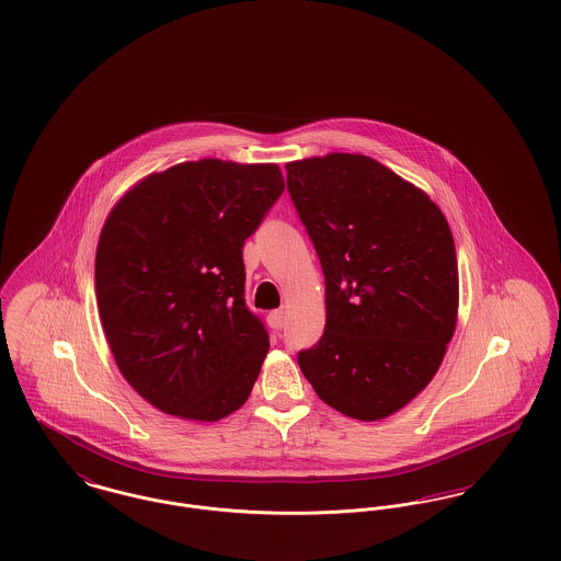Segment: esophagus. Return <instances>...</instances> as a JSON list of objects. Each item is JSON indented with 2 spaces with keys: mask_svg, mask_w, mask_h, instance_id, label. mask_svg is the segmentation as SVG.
<instances>
[{
  "mask_svg": "<svg viewBox=\"0 0 561 561\" xmlns=\"http://www.w3.org/2000/svg\"><path fill=\"white\" fill-rule=\"evenodd\" d=\"M267 323L273 330H282L286 323V313L284 311H271L267 316Z\"/></svg>",
  "mask_w": 561,
  "mask_h": 561,
  "instance_id": "obj_1",
  "label": "esophagus"
}]
</instances>
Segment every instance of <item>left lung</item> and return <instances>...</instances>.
<instances>
[{"label":"left lung","mask_w":561,"mask_h":561,"mask_svg":"<svg viewBox=\"0 0 561 561\" xmlns=\"http://www.w3.org/2000/svg\"><path fill=\"white\" fill-rule=\"evenodd\" d=\"M286 170L325 277V328L298 366L341 414L387 419L427 387L453 341L450 225L423 188L373 158L330 153Z\"/></svg>","instance_id":"left-lung-1"}]
</instances>
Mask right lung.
Returning a JSON list of instances; mask_svg holds the SVG:
<instances>
[{
	"instance_id": "obj_1",
	"label": "right lung",
	"mask_w": 561,
	"mask_h": 561,
	"mask_svg": "<svg viewBox=\"0 0 561 561\" xmlns=\"http://www.w3.org/2000/svg\"><path fill=\"white\" fill-rule=\"evenodd\" d=\"M282 191L277 163L185 161L108 213L99 313L119 373L161 412L216 423L250 398L268 334L243 300L241 245Z\"/></svg>"
}]
</instances>
